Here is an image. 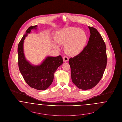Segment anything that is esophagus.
Wrapping results in <instances>:
<instances>
[{
	"label": "esophagus",
	"mask_w": 122,
	"mask_h": 122,
	"mask_svg": "<svg viewBox=\"0 0 122 122\" xmlns=\"http://www.w3.org/2000/svg\"><path fill=\"white\" fill-rule=\"evenodd\" d=\"M63 61H65V62L67 61H68V57L67 56H64V57H63Z\"/></svg>",
	"instance_id": "34e87169"
}]
</instances>
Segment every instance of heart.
Here are the masks:
<instances>
[{"label": "heart", "instance_id": "b5f03b06", "mask_svg": "<svg viewBox=\"0 0 122 122\" xmlns=\"http://www.w3.org/2000/svg\"><path fill=\"white\" fill-rule=\"evenodd\" d=\"M55 39L60 44H65V50L70 55H76L83 49L87 41L86 33L81 29L68 27L56 33Z\"/></svg>", "mask_w": 122, "mask_h": 122}]
</instances>
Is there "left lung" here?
Here are the masks:
<instances>
[{
  "instance_id": "obj_1",
  "label": "left lung",
  "mask_w": 122,
  "mask_h": 122,
  "mask_svg": "<svg viewBox=\"0 0 122 122\" xmlns=\"http://www.w3.org/2000/svg\"><path fill=\"white\" fill-rule=\"evenodd\" d=\"M90 35L87 45L78 55L69 60L74 84L83 90L92 89L99 82L107 65L106 47L101 34L89 26Z\"/></svg>"
}]
</instances>
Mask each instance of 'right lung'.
Here are the masks:
<instances>
[{
  "instance_id": "1",
  "label": "right lung",
  "mask_w": 122,
  "mask_h": 122,
  "mask_svg": "<svg viewBox=\"0 0 122 122\" xmlns=\"http://www.w3.org/2000/svg\"><path fill=\"white\" fill-rule=\"evenodd\" d=\"M37 25L30 26L18 45V65L23 77L30 87L44 90L52 84L54 74L58 67L63 63V59L61 56H47L41 64L36 66L32 65L26 60L23 49L24 40L32 30L37 29Z\"/></svg>"
}]
</instances>
